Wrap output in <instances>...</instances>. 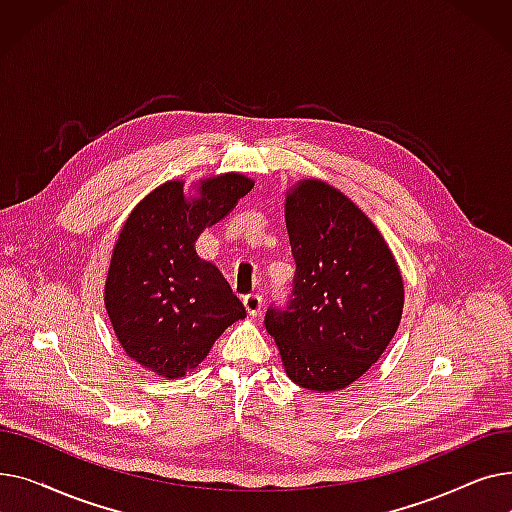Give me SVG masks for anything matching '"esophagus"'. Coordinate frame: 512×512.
<instances>
[{"instance_id":"34e87169","label":"esophagus","mask_w":512,"mask_h":512,"mask_svg":"<svg viewBox=\"0 0 512 512\" xmlns=\"http://www.w3.org/2000/svg\"><path fill=\"white\" fill-rule=\"evenodd\" d=\"M261 297H259V294H247V297L245 299H242V305H245V309H247V313L249 315H257L259 311H261Z\"/></svg>"}]
</instances>
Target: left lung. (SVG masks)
I'll use <instances>...</instances> for the list:
<instances>
[{
  "instance_id": "obj_1",
  "label": "left lung",
  "mask_w": 512,
  "mask_h": 512,
  "mask_svg": "<svg viewBox=\"0 0 512 512\" xmlns=\"http://www.w3.org/2000/svg\"><path fill=\"white\" fill-rule=\"evenodd\" d=\"M284 220L297 272L290 305L267 311L265 330L294 384L336 392L386 351L405 284L378 226L336 186L317 178L292 184Z\"/></svg>"
}]
</instances>
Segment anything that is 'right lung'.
<instances>
[{
  "mask_svg": "<svg viewBox=\"0 0 512 512\" xmlns=\"http://www.w3.org/2000/svg\"><path fill=\"white\" fill-rule=\"evenodd\" d=\"M255 180L228 172L168 180L141 199L114 245L103 303L124 353L159 378L178 380L199 367L234 321L247 311L218 267L195 249L199 234L218 224Z\"/></svg>",
  "mask_w": 512,
  "mask_h": 512,
  "instance_id": "add662e5",
  "label": "right lung"
}]
</instances>
